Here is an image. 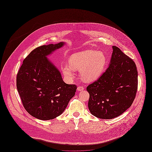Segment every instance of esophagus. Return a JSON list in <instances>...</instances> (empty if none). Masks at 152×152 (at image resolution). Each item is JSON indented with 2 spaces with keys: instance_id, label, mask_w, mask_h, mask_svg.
<instances>
[{
  "instance_id": "1",
  "label": "esophagus",
  "mask_w": 152,
  "mask_h": 152,
  "mask_svg": "<svg viewBox=\"0 0 152 152\" xmlns=\"http://www.w3.org/2000/svg\"><path fill=\"white\" fill-rule=\"evenodd\" d=\"M77 89L78 91H83L84 89V88L83 87H82V86H80V87H77Z\"/></svg>"
}]
</instances>
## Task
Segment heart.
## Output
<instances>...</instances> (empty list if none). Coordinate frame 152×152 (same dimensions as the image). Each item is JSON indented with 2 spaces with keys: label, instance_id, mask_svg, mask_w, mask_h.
I'll return each instance as SVG.
<instances>
[{
  "label": "heart",
  "instance_id": "obj_1",
  "mask_svg": "<svg viewBox=\"0 0 152 152\" xmlns=\"http://www.w3.org/2000/svg\"><path fill=\"white\" fill-rule=\"evenodd\" d=\"M107 58L102 51L86 50L73 54L69 58L68 64L63 65L62 71L65 77L72 79L75 77V70H80L81 77L87 81L99 79L104 72Z\"/></svg>",
  "mask_w": 152,
  "mask_h": 152
}]
</instances>
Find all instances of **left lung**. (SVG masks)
Instances as JSON below:
<instances>
[{
  "mask_svg": "<svg viewBox=\"0 0 152 152\" xmlns=\"http://www.w3.org/2000/svg\"><path fill=\"white\" fill-rule=\"evenodd\" d=\"M109 67L87 88L88 108L94 116L112 119L130 108L137 90L138 72L135 63L116 46Z\"/></svg>",
  "mask_w": 152,
  "mask_h": 152,
  "instance_id": "8db88e82",
  "label": "left lung"
}]
</instances>
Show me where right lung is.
<instances>
[{
    "mask_svg": "<svg viewBox=\"0 0 152 152\" xmlns=\"http://www.w3.org/2000/svg\"><path fill=\"white\" fill-rule=\"evenodd\" d=\"M65 43L40 46L23 61L16 87L23 107L31 116L49 120L60 116L75 96L77 87L67 84L47 56Z\"/></svg>",
    "mask_w": 152,
    "mask_h": 152,
    "instance_id": "1",
    "label": "right lung"
}]
</instances>
